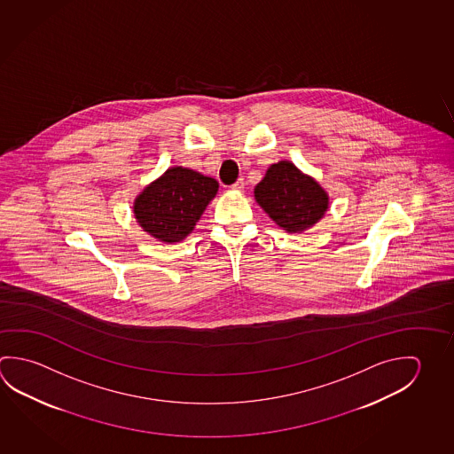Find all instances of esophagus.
<instances>
[{
    "label": "esophagus",
    "mask_w": 454,
    "mask_h": 454,
    "mask_svg": "<svg viewBox=\"0 0 454 454\" xmlns=\"http://www.w3.org/2000/svg\"><path fill=\"white\" fill-rule=\"evenodd\" d=\"M244 186H246V180H244V178H239L238 182H236V184H232L231 188H232L234 192H242V190H244Z\"/></svg>",
    "instance_id": "obj_1"
}]
</instances>
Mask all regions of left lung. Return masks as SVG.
Here are the masks:
<instances>
[{"mask_svg": "<svg viewBox=\"0 0 454 454\" xmlns=\"http://www.w3.org/2000/svg\"><path fill=\"white\" fill-rule=\"evenodd\" d=\"M254 200L286 232H302L317 223L328 208V194L290 160L272 164L254 186Z\"/></svg>", "mask_w": 454, "mask_h": 454, "instance_id": "obj_1", "label": "left lung"}]
</instances>
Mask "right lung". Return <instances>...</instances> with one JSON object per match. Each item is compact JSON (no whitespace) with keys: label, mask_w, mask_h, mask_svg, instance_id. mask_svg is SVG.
Segmentation results:
<instances>
[{"label":"right lung","mask_w":454,"mask_h":454,"mask_svg":"<svg viewBox=\"0 0 454 454\" xmlns=\"http://www.w3.org/2000/svg\"><path fill=\"white\" fill-rule=\"evenodd\" d=\"M218 182L186 168H170L137 196V222L162 242L184 240L215 198Z\"/></svg>","instance_id":"right-lung-1"}]
</instances>
